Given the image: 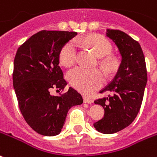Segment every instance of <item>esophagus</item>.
Wrapping results in <instances>:
<instances>
[{
    "instance_id": "esophagus-1",
    "label": "esophagus",
    "mask_w": 157,
    "mask_h": 157,
    "mask_svg": "<svg viewBox=\"0 0 157 157\" xmlns=\"http://www.w3.org/2000/svg\"><path fill=\"white\" fill-rule=\"evenodd\" d=\"M84 102L86 103V104H92L93 103V100L90 99V98H88V97H84Z\"/></svg>"
}]
</instances>
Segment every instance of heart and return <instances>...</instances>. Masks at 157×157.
I'll use <instances>...</instances> for the list:
<instances>
[{"mask_svg": "<svg viewBox=\"0 0 157 157\" xmlns=\"http://www.w3.org/2000/svg\"><path fill=\"white\" fill-rule=\"evenodd\" d=\"M77 44H85L90 48L99 57H105L112 51L110 42L102 36H90L87 38H77L75 41H69L63 47L60 52V61L64 66L72 65L76 60ZM106 68L112 67V63L109 59L102 62ZM71 84L80 91L89 94L101 86L104 82L102 73L99 70H90L76 67L71 69L67 73Z\"/></svg>", "mask_w": 157, "mask_h": 157, "instance_id": "heart-1", "label": "heart"}]
</instances>
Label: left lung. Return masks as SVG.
Masks as SVG:
<instances>
[{
  "label": "left lung",
  "instance_id": "8db88e82",
  "mask_svg": "<svg viewBox=\"0 0 157 157\" xmlns=\"http://www.w3.org/2000/svg\"><path fill=\"white\" fill-rule=\"evenodd\" d=\"M106 37L114 43L122 59L113 80L100 91L113 94L94 101L104 108L105 115L94 127L101 133L112 134L134 121L142 105L147 73L138 42L124 32L113 29H106Z\"/></svg>",
  "mask_w": 157,
  "mask_h": 157
}]
</instances>
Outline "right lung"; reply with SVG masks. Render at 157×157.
Segmentation results:
<instances>
[{"mask_svg": "<svg viewBox=\"0 0 157 157\" xmlns=\"http://www.w3.org/2000/svg\"><path fill=\"white\" fill-rule=\"evenodd\" d=\"M77 34L68 31H40L18 48L14 60L13 86L19 107L26 123L38 133L58 135L71 108L83 99L72 87L62 95L50 90H63L67 85L59 67L60 52Z\"/></svg>", "mask_w": 157, "mask_h": 157, "instance_id": "add662e5", "label": "right lung"}]
</instances>
